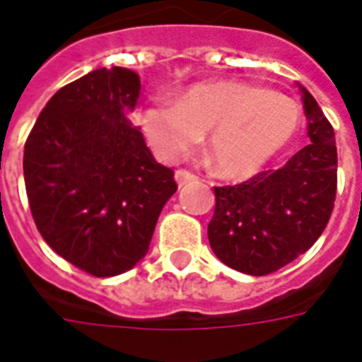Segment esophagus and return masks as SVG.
Segmentation results:
<instances>
[{
    "mask_svg": "<svg viewBox=\"0 0 362 362\" xmlns=\"http://www.w3.org/2000/svg\"><path fill=\"white\" fill-rule=\"evenodd\" d=\"M174 178H176V182H178V186H184L186 182L195 180L197 176H195L194 173H189V170H184V168H180V170H176Z\"/></svg>",
    "mask_w": 362,
    "mask_h": 362,
    "instance_id": "esophagus-1",
    "label": "esophagus"
}]
</instances>
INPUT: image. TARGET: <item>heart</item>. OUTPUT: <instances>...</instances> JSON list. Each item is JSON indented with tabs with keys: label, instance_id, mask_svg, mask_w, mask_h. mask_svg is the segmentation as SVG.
<instances>
[{
	"label": "heart",
	"instance_id": "1",
	"mask_svg": "<svg viewBox=\"0 0 362 362\" xmlns=\"http://www.w3.org/2000/svg\"><path fill=\"white\" fill-rule=\"evenodd\" d=\"M299 122L293 99L235 80L195 84L176 103H153L141 117L146 138L167 163L188 157L209 132V159L232 178L261 170L290 146Z\"/></svg>",
	"mask_w": 362,
	"mask_h": 362
}]
</instances>
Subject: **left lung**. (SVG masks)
I'll list each match as a JSON object with an SVG mask.
<instances>
[{
  "label": "left lung",
  "mask_w": 362,
  "mask_h": 362,
  "mask_svg": "<svg viewBox=\"0 0 362 362\" xmlns=\"http://www.w3.org/2000/svg\"><path fill=\"white\" fill-rule=\"evenodd\" d=\"M309 146L282 168L215 188L209 243L230 269L251 276L276 272L317 242L330 221L338 189L334 128L305 88Z\"/></svg>",
  "instance_id": "left-lung-1"
}]
</instances>
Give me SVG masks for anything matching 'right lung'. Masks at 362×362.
I'll return each instance as SVG.
<instances>
[{
  "label": "right lung",
  "instance_id": "add662e5",
  "mask_svg": "<svg viewBox=\"0 0 362 362\" xmlns=\"http://www.w3.org/2000/svg\"><path fill=\"white\" fill-rule=\"evenodd\" d=\"M140 76L98 69L53 95L24 144V186L47 245L98 278L144 259L165 203L176 192L134 113Z\"/></svg>",
  "mask_w": 362,
  "mask_h": 362
}]
</instances>
